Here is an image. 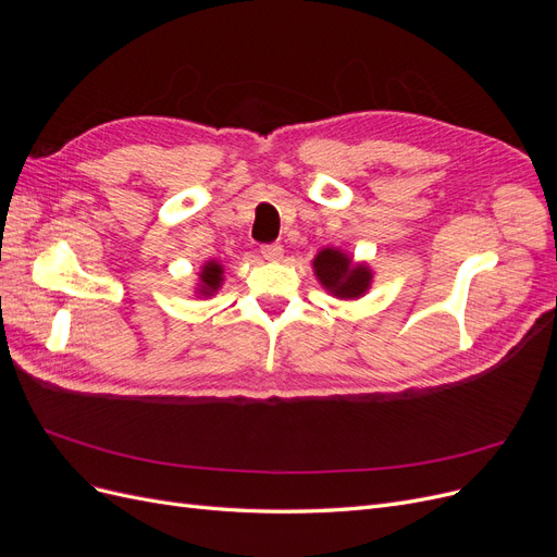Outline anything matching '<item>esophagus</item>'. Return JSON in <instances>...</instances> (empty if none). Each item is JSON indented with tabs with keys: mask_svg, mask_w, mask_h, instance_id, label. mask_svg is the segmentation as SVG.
<instances>
[{
	"mask_svg": "<svg viewBox=\"0 0 557 557\" xmlns=\"http://www.w3.org/2000/svg\"><path fill=\"white\" fill-rule=\"evenodd\" d=\"M262 258L269 260V262H281L283 260V246H278V244L262 246Z\"/></svg>",
	"mask_w": 557,
	"mask_h": 557,
	"instance_id": "1",
	"label": "esophagus"
}]
</instances>
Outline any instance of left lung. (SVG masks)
I'll return each instance as SVG.
<instances>
[{
    "mask_svg": "<svg viewBox=\"0 0 557 557\" xmlns=\"http://www.w3.org/2000/svg\"><path fill=\"white\" fill-rule=\"evenodd\" d=\"M313 274L336 299H360L374 283V272L367 262H356L342 248H320L313 258Z\"/></svg>",
    "mask_w": 557,
    "mask_h": 557,
    "instance_id": "left-lung-1",
    "label": "left lung"
}]
</instances>
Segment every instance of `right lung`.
Listing matches in <instances>:
<instances>
[{
  "instance_id": "1",
  "label": "right lung",
  "mask_w": 557,
  "mask_h": 557,
  "mask_svg": "<svg viewBox=\"0 0 557 557\" xmlns=\"http://www.w3.org/2000/svg\"><path fill=\"white\" fill-rule=\"evenodd\" d=\"M225 267L218 262V260H207L205 264L199 267V274H197V283H195V297H213L218 290H221V285L225 281Z\"/></svg>"
}]
</instances>
